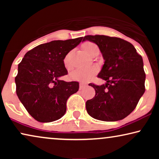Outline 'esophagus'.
Here are the masks:
<instances>
[{
  "mask_svg": "<svg viewBox=\"0 0 159 159\" xmlns=\"http://www.w3.org/2000/svg\"><path fill=\"white\" fill-rule=\"evenodd\" d=\"M87 85V83L86 82H81L80 83V90H82V88H84V87H85Z\"/></svg>",
  "mask_w": 159,
  "mask_h": 159,
  "instance_id": "34e87169",
  "label": "esophagus"
}]
</instances>
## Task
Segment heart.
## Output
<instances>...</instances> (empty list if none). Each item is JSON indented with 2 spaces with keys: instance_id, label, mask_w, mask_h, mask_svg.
Instances as JSON below:
<instances>
[{
  "instance_id": "b5f03b06",
  "label": "heart",
  "mask_w": 159,
  "mask_h": 159,
  "mask_svg": "<svg viewBox=\"0 0 159 159\" xmlns=\"http://www.w3.org/2000/svg\"><path fill=\"white\" fill-rule=\"evenodd\" d=\"M96 48H98L97 45L91 42H86L82 45V48L88 55H90L91 52ZM64 66L66 69L70 68V65H69L68 61V56H66L64 59ZM97 72L98 68L95 66L81 67V68H78L74 70L70 74V78L72 80H76V81L85 82L90 80Z\"/></svg>"
}]
</instances>
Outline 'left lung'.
<instances>
[{"label": "left lung", "instance_id": "obj_1", "mask_svg": "<svg viewBox=\"0 0 159 159\" xmlns=\"http://www.w3.org/2000/svg\"><path fill=\"white\" fill-rule=\"evenodd\" d=\"M85 40L98 46L105 61L98 77L106 81L102 85L89 84L95 95L87 101V111L101 121L125 119L133 111L145 90L142 56L133 45L119 38L87 35L82 41Z\"/></svg>", "mask_w": 159, "mask_h": 159}]
</instances>
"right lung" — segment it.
<instances>
[{
  "instance_id": "right-lung-1",
  "label": "right lung",
  "mask_w": 159,
  "mask_h": 159,
  "mask_svg": "<svg viewBox=\"0 0 159 159\" xmlns=\"http://www.w3.org/2000/svg\"><path fill=\"white\" fill-rule=\"evenodd\" d=\"M82 38L39 45L28 51L19 64L15 77L17 96L35 120L51 122L66 113L67 99L79 90V82L59 78L68 74L65 57Z\"/></svg>"
}]
</instances>
